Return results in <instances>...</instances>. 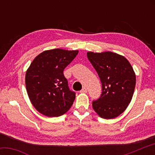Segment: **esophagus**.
<instances>
[{
    "mask_svg": "<svg viewBox=\"0 0 155 155\" xmlns=\"http://www.w3.org/2000/svg\"><path fill=\"white\" fill-rule=\"evenodd\" d=\"M80 92H81V93H83V94H86V93L87 92V88L84 87L82 89V90H81L80 91Z\"/></svg>",
    "mask_w": 155,
    "mask_h": 155,
    "instance_id": "1",
    "label": "esophagus"
}]
</instances>
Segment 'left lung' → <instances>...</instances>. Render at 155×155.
<instances>
[{
    "instance_id": "8db88e82",
    "label": "left lung",
    "mask_w": 155,
    "mask_h": 155,
    "mask_svg": "<svg viewBox=\"0 0 155 155\" xmlns=\"http://www.w3.org/2000/svg\"><path fill=\"white\" fill-rule=\"evenodd\" d=\"M87 56L102 83V94L92 102L93 109L102 118H115L125 111L133 98L134 70L124 57L115 52H88Z\"/></svg>"
}]
</instances>
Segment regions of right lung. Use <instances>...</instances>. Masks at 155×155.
Instances as JSON below:
<instances>
[{
    "label": "right lung",
    "instance_id": "add662e5",
    "mask_svg": "<svg viewBox=\"0 0 155 155\" xmlns=\"http://www.w3.org/2000/svg\"><path fill=\"white\" fill-rule=\"evenodd\" d=\"M78 51L48 50L38 54L25 76L27 94L36 110L47 117H59L72 105L75 92L70 91L64 70Z\"/></svg>",
    "mask_w": 155,
    "mask_h": 155
}]
</instances>
